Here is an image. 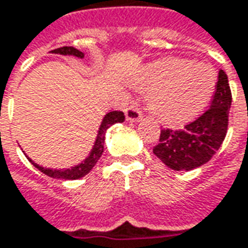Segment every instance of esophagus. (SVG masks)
<instances>
[{
  "label": "esophagus",
  "mask_w": 248,
  "mask_h": 248,
  "mask_svg": "<svg viewBox=\"0 0 248 248\" xmlns=\"http://www.w3.org/2000/svg\"><path fill=\"white\" fill-rule=\"evenodd\" d=\"M124 115H126V121L127 122H139L141 118H142L141 111L136 106H130L129 108H126Z\"/></svg>",
  "instance_id": "1"
}]
</instances>
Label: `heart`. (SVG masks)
Wrapping results in <instances>:
<instances>
[{
    "label": "heart",
    "mask_w": 248,
    "mask_h": 248,
    "mask_svg": "<svg viewBox=\"0 0 248 248\" xmlns=\"http://www.w3.org/2000/svg\"><path fill=\"white\" fill-rule=\"evenodd\" d=\"M217 74L207 64L186 59L166 57L141 70L134 85L150 90L148 109L170 124L186 122L209 104L216 90Z\"/></svg>",
    "instance_id": "obj_1"
}]
</instances>
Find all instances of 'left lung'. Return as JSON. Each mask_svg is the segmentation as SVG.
I'll use <instances>...</instances> for the list:
<instances>
[{
    "label": "left lung",
    "instance_id": "left-lung-1",
    "mask_svg": "<svg viewBox=\"0 0 248 248\" xmlns=\"http://www.w3.org/2000/svg\"><path fill=\"white\" fill-rule=\"evenodd\" d=\"M231 104L228 77L219 70L217 90L209 109L183 130H162L154 154L175 171H189L207 163L225 139Z\"/></svg>",
    "mask_w": 248,
    "mask_h": 248
}]
</instances>
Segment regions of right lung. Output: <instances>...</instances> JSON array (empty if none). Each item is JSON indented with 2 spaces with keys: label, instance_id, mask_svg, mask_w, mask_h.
<instances>
[{
  "label": "right lung",
  "instance_id": "1",
  "mask_svg": "<svg viewBox=\"0 0 248 248\" xmlns=\"http://www.w3.org/2000/svg\"><path fill=\"white\" fill-rule=\"evenodd\" d=\"M50 53H55V55H63V56H75V57H79V59H83V52L75 49L73 46H63V47H57L55 50H52ZM124 121V112L121 111H111L104 115L103 121H101V124L98 127L97 137H96V141L90 150L89 155L86 158L82 160L81 163L75 165V166L70 167V169H49V167L39 166L37 163H34L29 156L27 159L30 160L31 163L34 166L38 169L39 171H42L44 174L49 175L52 178H56V180H78V178H82L85 175L89 173L90 170L94 167V165L97 163V160L100 159V156L103 155L104 152V141H106V133L107 130L115 124H121Z\"/></svg>",
  "mask_w": 248,
  "mask_h": 248
}]
</instances>
